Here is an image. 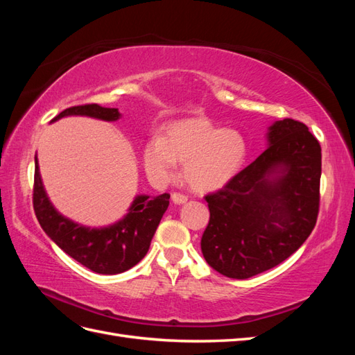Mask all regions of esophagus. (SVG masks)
I'll return each mask as SVG.
<instances>
[{"label":"esophagus","instance_id":"1","mask_svg":"<svg viewBox=\"0 0 355 355\" xmlns=\"http://www.w3.org/2000/svg\"><path fill=\"white\" fill-rule=\"evenodd\" d=\"M171 200H173L175 204H184L188 201V196L182 194V192H173V194H171Z\"/></svg>","mask_w":355,"mask_h":355}]
</instances>
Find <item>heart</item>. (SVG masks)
<instances>
[{"mask_svg":"<svg viewBox=\"0 0 355 355\" xmlns=\"http://www.w3.org/2000/svg\"><path fill=\"white\" fill-rule=\"evenodd\" d=\"M247 154L244 137L214 125L207 118L170 124L164 137L153 136L142 149V163L155 185H166L185 164L184 176L197 192L222 188L243 166Z\"/></svg>","mask_w":355,"mask_h":355,"instance_id":"heart-1","label":"heart"}]
</instances>
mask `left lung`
Here are the masks:
<instances>
[{"label": "left lung", "instance_id": "8db88e82", "mask_svg": "<svg viewBox=\"0 0 355 355\" xmlns=\"http://www.w3.org/2000/svg\"><path fill=\"white\" fill-rule=\"evenodd\" d=\"M270 146L207 194L201 252L219 274L244 280L280 265L313 232L320 210L321 146L292 118L275 121Z\"/></svg>", "mask_w": 355, "mask_h": 355}]
</instances>
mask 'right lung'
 Returning <instances> with one entry per match:
<instances>
[{"label": "right lung", "mask_w": 355, "mask_h": 355, "mask_svg": "<svg viewBox=\"0 0 355 355\" xmlns=\"http://www.w3.org/2000/svg\"><path fill=\"white\" fill-rule=\"evenodd\" d=\"M67 115H89L105 121H115L120 118L116 108L85 103L62 111L53 118V121ZM168 198L170 194L167 192L154 198L139 196L123 220L102 230L85 228L63 218L51 206L42 187L35 157L32 202L41 228L68 256L93 272L114 275L130 270L141 262L148 253L158 223L168 207Z\"/></svg>", "instance_id": "obj_1"}]
</instances>
